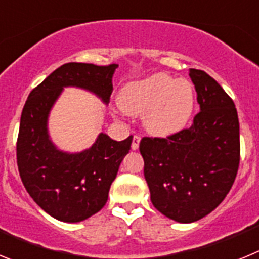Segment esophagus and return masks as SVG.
<instances>
[{"instance_id": "esophagus-1", "label": "esophagus", "mask_w": 259, "mask_h": 259, "mask_svg": "<svg viewBox=\"0 0 259 259\" xmlns=\"http://www.w3.org/2000/svg\"><path fill=\"white\" fill-rule=\"evenodd\" d=\"M140 141H141V137L137 136V135H135L134 136V140H132V150H137L139 149V145H140Z\"/></svg>"}]
</instances>
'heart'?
Wrapping results in <instances>:
<instances>
[{"mask_svg":"<svg viewBox=\"0 0 259 259\" xmlns=\"http://www.w3.org/2000/svg\"><path fill=\"white\" fill-rule=\"evenodd\" d=\"M127 114H143V125L153 136L178 134L188 124L194 107V91L185 79L154 74L125 84L118 96Z\"/></svg>","mask_w":259,"mask_h":259,"instance_id":"heart-1","label":"heart"}]
</instances>
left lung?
<instances>
[{
    "instance_id": "left-lung-1",
    "label": "left lung",
    "mask_w": 259,
    "mask_h": 259,
    "mask_svg": "<svg viewBox=\"0 0 259 259\" xmlns=\"http://www.w3.org/2000/svg\"><path fill=\"white\" fill-rule=\"evenodd\" d=\"M200 113L189 128L143 137L144 176L155 209L179 223L206 217L224 200L240 163V127L232 98L205 71L191 68Z\"/></svg>"
}]
</instances>
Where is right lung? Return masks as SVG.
<instances>
[{
  "label": "right lung",
  "instance_id": "right-lung-1",
  "mask_svg": "<svg viewBox=\"0 0 259 259\" xmlns=\"http://www.w3.org/2000/svg\"><path fill=\"white\" fill-rule=\"evenodd\" d=\"M116 67L66 63L32 89L23 107L17 141L20 179L38 206L58 221L81 222L105 206L120 162L131 149L132 136L115 141L101 132L89 149L62 152L48 135L50 109L65 87L87 89L107 104Z\"/></svg>",
  "mask_w": 259,
  "mask_h": 259
}]
</instances>
